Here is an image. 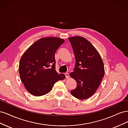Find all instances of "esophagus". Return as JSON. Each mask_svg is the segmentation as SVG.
Listing matches in <instances>:
<instances>
[{"mask_svg":"<svg viewBox=\"0 0 128 128\" xmlns=\"http://www.w3.org/2000/svg\"><path fill=\"white\" fill-rule=\"evenodd\" d=\"M64 75H65V76H66V78H69V74L68 73H67V72L65 73Z\"/></svg>","mask_w":128,"mask_h":128,"instance_id":"obj_1","label":"esophagus"}]
</instances>
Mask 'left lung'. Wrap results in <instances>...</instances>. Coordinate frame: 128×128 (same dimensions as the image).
<instances>
[{"mask_svg":"<svg viewBox=\"0 0 128 128\" xmlns=\"http://www.w3.org/2000/svg\"><path fill=\"white\" fill-rule=\"evenodd\" d=\"M75 57L74 72L70 74L77 83L71 91L72 96L78 99L90 98L97 90L104 74L103 61L97 50L83 37L68 38Z\"/></svg>","mask_w":128,"mask_h":128,"instance_id":"1","label":"left lung"}]
</instances>
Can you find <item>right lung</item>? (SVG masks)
<instances>
[{
  "label": "right lung",
  "instance_id": "obj_1",
  "mask_svg": "<svg viewBox=\"0 0 128 128\" xmlns=\"http://www.w3.org/2000/svg\"><path fill=\"white\" fill-rule=\"evenodd\" d=\"M64 42L57 37L42 38L24 53L19 63L22 82L30 94L41 96L48 94L58 80L65 78L56 70L55 53Z\"/></svg>",
  "mask_w": 128,
  "mask_h": 128
}]
</instances>
